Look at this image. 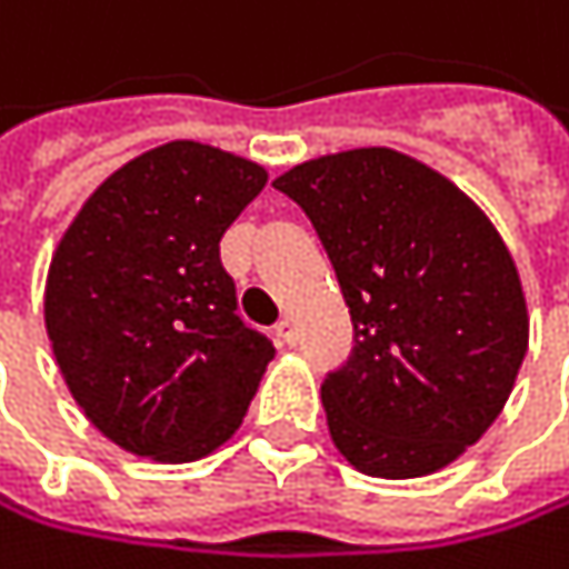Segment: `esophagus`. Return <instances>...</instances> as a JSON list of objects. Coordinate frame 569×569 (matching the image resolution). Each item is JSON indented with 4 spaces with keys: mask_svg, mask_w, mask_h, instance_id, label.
Returning a JSON list of instances; mask_svg holds the SVG:
<instances>
[{
    "mask_svg": "<svg viewBox=\"0 0 569 569\" xmlns=\"http://www.w3.org/2000/svg\"><path fill=\"white\" fill-rule=\"evenodd\" d=\"M272 333H276V340H279L282 347H297V323H293L290 317H282V320L272 327Z\"/></svg>",
    "mask_w": 569,
    "mask_h": 569,
    "instance_id": "esophagus-1",
    "label": "esophagus"
}]
</instances>
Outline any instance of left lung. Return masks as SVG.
I'll use <instances>...</instances> for the list:
<instances>
[{
	"instance_id": "8db88e82",
	"label": "left lung",
	"mask_w": 569,
	"mask_h": 569,
	"mask_svg": "<svg viewBox=\"0 0 569 569\" xmlns=\"http://www.w3.org/2000/svg\"><path fill=\"white\" fill-rule=\"evenodd\" d=\"M272 186L313 222L353 320V353L323 383L337 450L387 480L453 463L500 417L527 357L503 239L450 179L380 146Z\"/></svg>"
}]
</instances>
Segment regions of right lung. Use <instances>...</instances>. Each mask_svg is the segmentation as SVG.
Here are the masks:
<instances>
[{
  "instance_id": "add662e5",
  "label": "right lung",
  "mask_w": 569,
  "mask_h": 569,
  "mask_svg": "<svg viewBox=\"0 0 569 569\" xmlns=\"http://www.w3.org/2000/svg\"><path fill=\"white\" fill-rule=\"evenodd\" d=\"M266 169L166 142L116 169L66 229L46 333L89 423L136 457L186 463L226 443L272 360L236 313L219 239Z\"/></svg>"
}]
</instances>
